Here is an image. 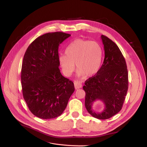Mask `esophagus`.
<instances>
[{
	"label": "esophagus",
	"mask_w": 147,
	"mask_h": 147,
	"mask_svg": "<svg viewBox=\"0 0 147 147\" xmlns=\"http://www.w3.org/2000/svg\"><path fill=\"white\" fill-rule=\"evenodd\" d=\"M74 84L75 88H76V90L79 89V88H81L82 87V83H81V82L80 81L76 80V81H74Z\"/></svg>",
	"instance_id": "esophagus-1"
}]
</instances>
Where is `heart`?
<instances>
[{
    "label": "heart",
    "mask_w": 147,
    "mask_h": 147,
    "mask_svg": "<svg viewBox=\"0 0 147 147\" xmlns=\"http://www.w3.org/2000/svg\"><path fill=\"white\" fill-rule=\"evenodd\" d=\"M65 53L60 55L58 59L62 71L66 76H70L74 71V63L78 76H94L101 67L103 51L96 41L77 39L67 47Z\"/></svg>",
    "instance_id": "heart-1"
}]
</instances>
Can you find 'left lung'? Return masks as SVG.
Listing matches in <instances>:
<instances>
[{"mask_svg":"<svg viewBox=\"0 0 147 147\" xmlns=\"http://www.w3.org/2000/svg\"><path fill=\"white\" fill-rule=\"evenodd\" d=\"M105 58L99 71L85 82V106L88 112L98 119H107L121 109L128 90V71L125 60L117 45L102 35ZM102 101L105 108L101 113L92 109L94 102Z\"/></svg>","mask_w":147,"mask_h":147,"instance_id":"obj_1","label":"left lung"}]
</instances>
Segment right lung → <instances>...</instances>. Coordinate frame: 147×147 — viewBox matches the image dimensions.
I'll return each instance as SVG.
<instances>
[{
  "label": "right lung",
  "instance_id": "right-lung-1",
  "mask_svg": "<svg viewBox=\"0 0 147 147\" xmlns=\"http://www.w3.org/2000/svg\"><path fill=\"white\" fill-rule=\"evenodd\" d=\"M70 36L62 32L45 34L32 42L24 56L23 95L30 111L39 118L61 115L74 91V83L63 76L59 68V45Z\"/></svg>",
  "mask_w": 147,
  "mask_h": 147
}]
</instances>
